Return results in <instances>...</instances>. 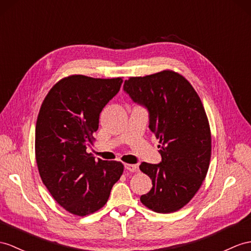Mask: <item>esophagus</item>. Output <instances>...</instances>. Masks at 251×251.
Instances as JSON below:
<instances>
[{
  "label": "esophagus",
  "mask_w": 251,
  "mask_h": 251,
  "mask_svg": "<svg viewBox=\"0 0 251 251\" xmlns=\"http://www.w3.org/2000/svg\"><path fill=\"white\" fill-rule=\"evenodd\" d=\"M125 168L126 169V170H129V172H131V173H134V172H136L137 170V165H133V164H125Z\"/></svg>",
  "instance_id": "34e87169"
}]
</instances>
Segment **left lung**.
<instances>
[{
    "label": "left lung",
    "mask_w": 251,
    "mask_h": 251,
    "mask_svg": "<svg viewBox=\"0 0 251 251\" xmlns=\"http://www.w3.org/2000/svg\"><path fill=\"white\" fill-rule=\"evenodd\" d=\"M124 90L148 108L149 127L160 140L162 162L139 166L152 180L140 201L156 213L178 211L199 191L210 166L212 138L202 102L191 83L173 70L129 77Z\"/></svg>",
    "instance_id": "1"
}]
</instances>
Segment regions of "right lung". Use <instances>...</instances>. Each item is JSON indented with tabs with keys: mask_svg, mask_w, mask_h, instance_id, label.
Returning <instances> with one entry per match:
<instances>
[{
	"mask_svg": "<svg viewBox=\"0 0 251 251\" xmlns=\"http://www.w3.org/2000/svg\"><path fill=\"white\" fill-rule=\"evenodd\" d=\"M122 82L69 75L54 85L41 104L35 132L38 172L55 201L73 215L86 216L104 206L124 173L122 163L96 161L86 151L101 111Z\"/></svg>",
	"mask_w": 251,
	"mask_h": 251,
	"instance_id": "right-lung-1",
	"label": "right lung"
}]
</instances>
